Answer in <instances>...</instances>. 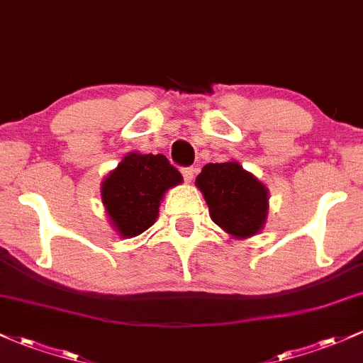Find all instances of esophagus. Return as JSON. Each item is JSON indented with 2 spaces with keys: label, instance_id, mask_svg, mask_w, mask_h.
<instances>
[{
  "label": "esophagus",
  "instance_id": "1",
  "mask_svg": "<svg viewBox=\"0 0 363 363\" xmlns=\"http://www.w3.org/2000/svg\"><path fill=\"white\" fill-rule=\"evenodd\" d=\"M182 174H183V178H185V182H192L194 174H196V169H194V167H183Z\"/></svg>",
  "mask_w": 363,
  "mask_h": 363
}]
</instances>
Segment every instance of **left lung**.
<instances>
[{
    "label": "left lung",
    "mask_w": 363,
    "mask_h": 363,
    "mask_svg": "<svg viewBox=\"0 0 363 363\" xmlns=\"http://www.w3.org/2000/svg\"><path fill=\"white\" fill-rule=\"evenodd\" d=\"M209 208V216L228 235H258L268 218V189L240 162H209L196 178Z\"/></svg>",
    "instance_id": "8db88e82"
}]
</instances>
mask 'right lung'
<instances>
[{
  "instance_id": "add662e5",
  "label": "right lung",
  "mask_w": 363,
  "mask_h": 363,
  "mask_svg": "<svg viewBox=\"0 0 363 363\" xmlns=\"http://www.w3.org/2000/svg\"><path fill=\"white\" fill-rule=\"evenodd\" d=\"M183 177L162 154L130 152L104 178L100 196L112 228L123 239L140 235L155 223L164 194Z\"/></svg>"
}]
</instances>
